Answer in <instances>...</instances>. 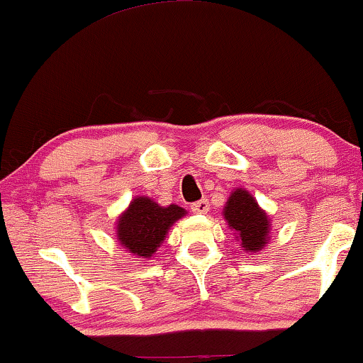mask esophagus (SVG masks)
Segmentation results:
<instances>
[{"label": "esophagus", "instance_id": "obj_1", "mask_svg": "<svg viewBox=\"0 0 363 363\" xmlns=\"http://www.w3.org/2000/svg\"><path fill=\"white\" fill-rule=\"evenodd\" d=\"M191 210H193V213H206L210 210V203H208V199H199L191 205Z\"/></svg>", "mask_w": 363, "mask_h": 363}]
</instances>
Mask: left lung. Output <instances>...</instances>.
<instances>
[{"instance_id": "left-lung-1", "label": "left lung", "mask_w": 363, "mask_h": 363, "mask_svg": "<svg viewBox=\"0 0 363 363\" xmlns=\"http://www.w3.org/2000/svg\"><path fill=\"white\" fill-rule=\"evenodd\" d=\"M223 216L228 222V227L234 228L240 237V245L244 251H261L269 234V220L247 191L235 189L230 194Z\"/></svg>"}]
</instances>
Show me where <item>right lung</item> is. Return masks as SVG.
Segmentation results:
<instances>
[{"instance_id":"1","label":"right lung","mask_w":363,"mask_h":363,"mask_svg":"<svg viewBox=\"0 0 363 363\" xmlns=\"http://www.w3.org/2000/svg\"><path fill=\"white\" fill-rule=\"evenodd\" d=\"M184 213V208L177 205L158 206L150 198H136L119 216V242L135 256L152 257L158 245L164 242L170 225Z\"/></svg>"}]
</instances>
